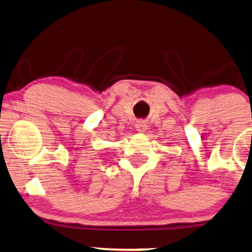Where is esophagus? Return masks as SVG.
<instances>
[{
  "mask_svg": "<svg viewBox=\"0 0 252 252\" xmlns=\"http://www.w3.org/2000/svg\"><path fill=\"white\" fill-rule=\"evenodd\" d=\"M135 128H136V130L139 131V132H145L146 129H147V126H146V122L139 121L136 123V126H135Z\"/></svg>",
  "mask_w": 252,
  "mask_h": 252,
  "instance_id": "1",
  "label": "esophagus"
}]
</instances>
